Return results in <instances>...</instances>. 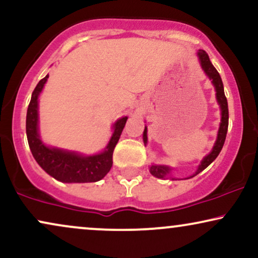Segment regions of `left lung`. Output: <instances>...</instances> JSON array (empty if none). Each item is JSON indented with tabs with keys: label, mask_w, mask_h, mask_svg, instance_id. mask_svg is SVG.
Returning a JSON list of instances; mask_svg holds the SVG:
<instances>
[{
	"label": "left lung",
	"mask_w": 258,
	"mask_h": 258,
	"mask_svg": "<svg viewBox=\"0 0 258 258\" xmlns=\"http://www.w3.org/2000/svg\"><path fill=\"white\" fill-rule=\"evenodd\" d=\"M198 56L200 58L202 69L205 70V73L207 74V76L211 78L212 82L214 84V87H216L217 100L218 102H219L220 108H221V122L219 127V132H218V139L216 142V145L213 146V150H212L210 155H207L206 157L204 158V161L201 162L200 167H199L198 171L195 172L194 176L198 175L199 172H201L202 170H205V169H206L208 165H210L211 163L218 157V155H219L221 149H223L224 146L225 139H226L227 127H229V107H227V100L224 93V86H223V81H221L220 75L217 71L216 68L213 67V64L211 63L210 57H208L206 51L200 50L199 51ZM143 139H144V143L146 144V142H148V137H146V127L144 130V135H143ZM169 171H170V169L168 167H164V165H152V167L150 168V172L158 178H164L165 176L169 174Z\"/></svg>",
	"instance_id": "8db88e82"
}]
</instances>
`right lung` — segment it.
<instances>
[{"mask_svg": "<svg viewBox=\"0 0 258 258\" xmlns=\"http://www.w3.org/2000/svg\"><path fill=\"white\" fill-rule=\"evenodd\" d=\"M47 78L48 75L39 81L32 93L27 116H26V133H27L28 145L32 155L38 164L56 180L68 182V183L100 181L112 168L114 148L125 127L127 118L125 116L115 122V126H114L115 130H114L109 144L105 152L100 155L83 157L75 152L47 148L42 144L38 135V96Z\"/></svg>", "mask_w": 258, "mask_h": 258, "instance_id": "right-lung-1", "label": "right lung"}]
</instances>
